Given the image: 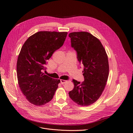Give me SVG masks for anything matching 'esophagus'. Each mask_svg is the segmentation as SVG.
Segmentation results:
<instances>
[{
	"mask_svg": "<svg viewBox=\"0 0 133 133\" xmlns=\"http://www.w3.org/2000/svg\"><path fill=\"white\" fill-rule=\"evenodd\" d=\"M66 82V80H60V82H61V84H62V85L64 84V83H65Z\"/></svg>",
	"mask_w": 133,
	"mask_h": 133,
	"instance_id": "esophagus-1",
	"label": "esophagus"
}]
</instances>
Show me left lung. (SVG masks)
I'll list each match as a JSON object with an SVG mask.
<instances>
[{"mask_svg":"<svg viewBox=\"0 0 133 133\" xmlns=\"http://www.w3.org/2000/svg\"><path fill=\"white\" fill-rule=\"evenodd\" d=\"M68 36L78 60L83 66L85 79L81 83L73 80L74 87L69 96L79 105L89 106L98 100L106 85L109 74L107 55L100 41L88 32H72Z\"/></svg>","mask_w":133,"mask_h":133,"instance_id":"8db88e82","label":"left lung"}]
</instances>
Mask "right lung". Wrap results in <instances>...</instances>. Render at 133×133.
Returning a JSON list of instances; mask_svg holds the SVG:
<instances>
[{
    "label": "right lung",
    "mask_w": 133,
    "mask_h": 133,
    "mask_svg": "<svg viewBox=\"0 0 133 133\" xmlns=\"http://www.w3.org/2000/svg\"><path fill=\"white\" fill-rule=\"evenodd\" d=\"M67 32L40 31L25 42L17 60L18 84L30 103L44 105L53 97L60 80L45 75L47 60L64 43Z\"/></svg>",
    "instance_id": "add662e5"
}]
</instances>
